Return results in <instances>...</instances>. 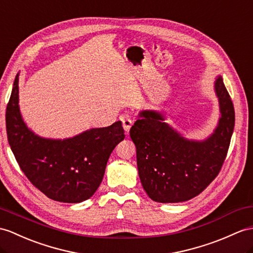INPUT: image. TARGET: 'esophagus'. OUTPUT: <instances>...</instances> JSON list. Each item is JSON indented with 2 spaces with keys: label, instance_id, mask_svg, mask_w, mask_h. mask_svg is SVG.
<instances>
[{
  "label": "esophagus",
  "instance_id": "esophagus-1",
  "mask_svg": "<svg viewBox=\"0 0 253 253\" xmlns=\"http://www.w3.org/2000/svg\"><path fill=\"white\" fill-rule=\"evenodd\" d=\"M132 125H133V121L131 119H128L127 117H122V126L125 128L126 134L128 133V131H130Z\"/></svg>",
  "mask_w": 253,
  "mask_h": 253
}]
</instances>
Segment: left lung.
Listing matches in <instances>:
<instances>
[{"instance_id":"obj_1","label":"left lung","mask_w":253,"mask_h":253,"mask_svg":"<svg viewBox=\"0 0 253 253\" xmlns=\"http://www.w3.org/2000/svg\"><path fill=\"white\" fill-rule=\"evenodd\" d=\"M220 117L208 137L189 139L165 122L157 110H141L130 130L136 147L140 182L159 203H179L204 191L221 169L235 125L234 106L220 75L213 83Z\"/></svg>"}]
</instances>
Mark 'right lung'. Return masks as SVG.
Wrapping results in <instances>:
<instances>
[{"label": "right lung", "mask_w": 253, "mask_h": 253, "mask_svg": "<svg viewBox=\"0 0 253 253\" xmlns=\"http://www.w3.org/2000/svg\"><path fill=\"white\" fill-rule=\"evenodd\" d=\"M18 84L19 73L6 108V130L21 170L49 199L62 203L90 199L103 180L110 153L125 139L121 121L64 139L42 137L22 119Z\"/></svg>", "instance_id": "right-lung-1"}]
</instances>
